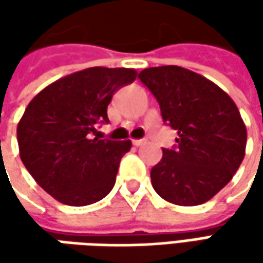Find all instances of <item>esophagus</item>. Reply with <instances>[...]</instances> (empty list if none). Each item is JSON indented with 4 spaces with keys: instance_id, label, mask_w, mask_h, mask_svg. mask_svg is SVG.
Wrapping results in <instances>:
<instances>
[{
    "instance_id": "1",
    "label": "esophagus",
    "mask_w": 263,
    "mask_h": 263,
    "mask_svg": "<svg viewBox=\"0 0 263 263\" xmlns=\"http://www.w3.org/2000/svg\"><path fill=\"white\" fill-rule=\"evenodd\" d=\"M133 143H135V146H143L146 143V140L145 139H136V140H133Z\"/></svg>"
}]
</instances>
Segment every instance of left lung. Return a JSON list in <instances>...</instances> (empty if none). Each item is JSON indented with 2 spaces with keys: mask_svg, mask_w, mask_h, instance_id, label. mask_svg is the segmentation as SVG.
Masks as SVG:
<instances>
[{
  "mask_svg": "<svg viewBox=\"0 0 263 263\" xmlns=\"http://www.w3.org/2000/svg\"><path fill=\"white\" fill-rule=\"evenodd\" d=\"M139 79L178 135L176 147L162 149L151 170L152 186L180 206L205 203L227 186L245 158L248 132L237 105L214 82L183 67H151Z\"/></svg>",
  "mask_w": 263,
  "mask_h": 263,
  "instance_id": "left-lung-1",
  "label": "left lung"
}]
</instances>
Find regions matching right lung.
Wrapping results in <instances>:
<instances>
[{
	"label": "right lung",
	"instance_id": "add662e5",
	"mask_svg": "<svg viewBox=\"0 0 263 263\" xmlns=\"http://www.w3.org/2000/svg\"><path fill=\"white\" fill-rule=\"evenodd\" d=\"M133 68L90 67L58 79L29 102L17 124L22 162L35 181L70 206L95 203L112 190L130 140L96 136L120 87L136 80Z\"/></svg>",
	"mask_w": 263,
	"mask_h": 263
}]
</instances>
